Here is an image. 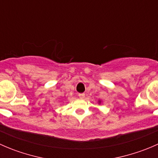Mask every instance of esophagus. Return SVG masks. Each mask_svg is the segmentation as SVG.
Here are the masks:
<instances>
[{
  "label": "esophagus",
  "instance_id": "obj_1",
  "mask_svg": "<svg viewBox=\"0 0 158 158\" xmlns=\"http://www.w3.org/2000/svg\"><path fill=\"white\" fill-rule=\"evenodd\" d=\"M79 97L80 98H85V94H84V93H79Z\"/></svg>",
  "mask_w": 158,
  "mask_h": 158
}]
</instances>
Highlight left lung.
Listing matches in <instances>:
<instances>
[{
  "label": "left lung",
  "instance_id": "1",
  "mask_svg": "<svg viewBox=\"0 0 158 158\" xmlns=\"http://www.w3.org/2000/svg\"><path fill=\"white\" fill-rule=\"evenodd\" d=\"M98 103H99V104H100V103H101V101H98Z\"/></svg>",
  "mask_w": 158,
  "mask_h": 158
}]
</instances>
